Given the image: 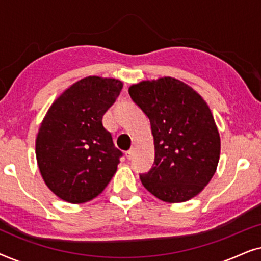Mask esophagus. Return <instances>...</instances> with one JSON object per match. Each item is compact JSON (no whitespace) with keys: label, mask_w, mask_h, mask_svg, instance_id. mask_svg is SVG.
<instances>
[{"label":"esophagus","mask_w":261,"mask_h":261,"mask_svg":"<svg viewBox=\"0 0 261 261\" xmlns=\"http://www.w3.org/2000/svg\"><path fill=\"white\" fill-rule=\"evenodd\" d=\"M126 156H127L128 160H130L132 158H133V156H134V151H133V149H129V151H127Z\"/></svg>","instance_id":"obj_1"}]
</instances>
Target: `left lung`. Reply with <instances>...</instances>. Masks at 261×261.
Listing matches in <instances>:
<instances>
[{"instance_id": "left-lung-1", "label": "left lung", "mask_w": 261, "mask_h": 261, "mask_svg": "<svg viewBox=\"0 0 261 261\" xmlns=\"http://www.w3.org/2000/svg\"><path fill=\"white\" fill-rule=\"evenodd\" d=\"M129 95L148 116L154 140L153 169L141 183L166 203L187 202L216 172L221 139L209 106L190 85L173 77L130 85Z\"/></svg>"}]
</instances>
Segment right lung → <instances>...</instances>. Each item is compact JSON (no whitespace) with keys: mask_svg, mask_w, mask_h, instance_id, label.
Listing matches in <instances>:
<instances>
[{"mask_svg":"<svg viewBox=\"0 0 261 261\" xmlns=\"http://www.w3.org/2000/svg\"><path fill=\"white\" fill-rule=\"evenodd\" d=\"M122 87L116 78H82L55 99L42 119L35 139L37 163L45 184L63 201H91L115 174L122 153L102 117Z\"/></svg>","mask_w":261,"mask_h":261,"instance_id":"obj_1","label":"right lung"}]
</instances>
